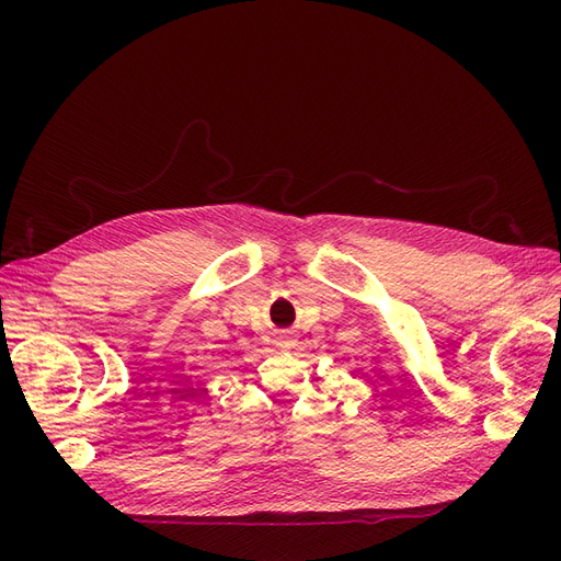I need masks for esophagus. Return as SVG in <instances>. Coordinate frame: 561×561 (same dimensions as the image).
I'll return each instance as SVG.
<instances>
[{"instance_id":"esophagus-1","label":"esophagus","mask_w":561,"mask_h":561,"mask_svg":"<svg viewBox=\"0 0 561 561\" xmlns=\"http://www.w3.org/2000/svg\"><path fill=\"white\" fill-rule=\"evenodd\" d=\"M280 342H283V346H293V336L290 334H283Z\"/></svg>"}]
</instances>
